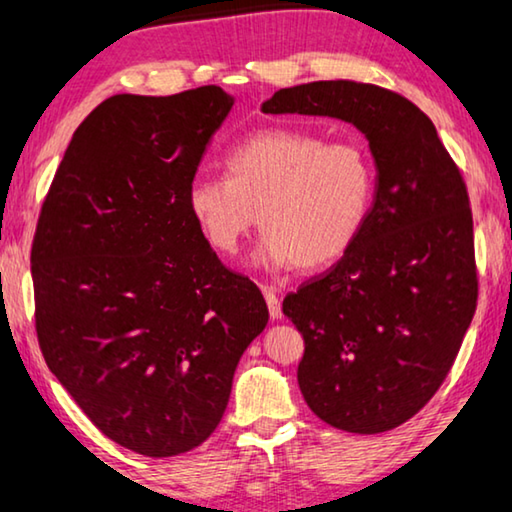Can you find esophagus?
Segmentation results:
<instances>
[{
  "mask_svg": "<svg viewBox=\"0 0 512 512\" xmlns=\"http://www.w3.org/2000/svg\"><path fill=\"white\" fill-rule=\"evenodd\" d=\"M263 295H265V302H268L270 318H272V321H279V318H281V300H279L277 291H274V288H265Z\"/></svg>",
  "mask_w": 512,
  "mask_h": 512,
  "instance_id": "obj_1",
  "label": "esophagus"
}]
</instances>
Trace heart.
Masks as SVG:
<instances>
[{
  "instance_id": "heart-1",
  "label": "heart",
  "mask_w": 512,
  "mask_h": 512,
  "mask_svg": "<svg viewBox=\"0 0 512 512\" xmlns=\"http://www.w3.org/2000/svg\"><path fill=\"white\" fill-rule=\"evenodd\" d=\"M224 177H196L187 207L205 242L233 256L258 221L256 268L305 270L339 261L365 228L374 201V164L351 140L307 131H258L224 159Z\"/></svg>"
}]
</instances>
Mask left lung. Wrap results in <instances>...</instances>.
Wrapping results in <instances>:
<instances>
[{
  "label": "left lung",
  "mask_w": 512,
  "mask_h": 512,
  "mask_svg": "<svg viewBox=\"0 0 512 512\" xmlns=\"http://www.w3.org/2000/svg\"><path fill=\"white\" fill-rule=\"evenodd\" d=\"M261 110L342 120L369 143L365 228L281 309L305 339L298 383L309 409L344 432H388L434 397L476 311L464 180L432 120L383 87L318 80L274 92Z\"/></svg>",
  "instance_id": "8db88e82"
}]
</instances>
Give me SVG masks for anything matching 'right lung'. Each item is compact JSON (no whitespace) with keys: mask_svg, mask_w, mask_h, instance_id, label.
Segmentation results:
<instances>
[{"mask_svg":"<svg viewBox=\"0 0 512 512\" xmlns=\"http://www.w3.org/2000/svg\"><path fill=\"white\" fill-rule=\"evenodd\" d=\"M233 103L214 85L110 96L73 133L36 226L43 358L108 439L147 457L217 429L268 325L258 286L219 263L187 207Z\"/></svg>","mask_w":512,"mask_h":512,"instance_id":"right-lung-1","label":"right lung"}]
</instances>
